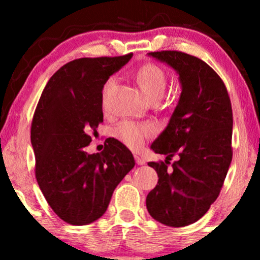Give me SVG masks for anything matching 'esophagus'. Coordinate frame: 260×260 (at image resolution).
<instances>
[{
    "label": "esophagus",
    "instance_id": "34e87169",
    "mask_svg": "<svg viewBox=\"0 0 260 260\" xmlns=\"http://www.w3.org/2000/svg\"><path fill=\"white\" fill-rule=\"evenodd\" d=\"M134 159H136V162L138 164V165H144L145 164V160L143 159V157H140L139 155H134Z\"/></svg>",
    "mask_w": 260,
    "mask_h": 260
}]
</instances>
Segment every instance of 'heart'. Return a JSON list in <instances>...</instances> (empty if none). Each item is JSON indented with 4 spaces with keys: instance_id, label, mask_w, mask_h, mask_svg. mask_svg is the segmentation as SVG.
I'll return each mask as SVG.
<instances>
[{
    "instance_id": "heart-1",
    "label": "heart",
    "mask_w": 260,
    "mask_h": 260,
    "mask_svg": "<svg viewBox=\"0 0 260 260\" xmlns=\"http://www.w3.org/2000/svg\"><path fill=\"white\" fill-rule=\"evenodd\" d=\"M137 79L143 91L150 100L160 99L166 88V73L159 64L154 62H147L142 64L137 71ZM116 77L111 76L105 80L103 85V101L105 103L110 89L115 84ZM155 127L151 123L123 121L115 127L113 136L121 143L132 149H138L143 145L145 139L154 136Z\"/></svg>"
}]
</instances>
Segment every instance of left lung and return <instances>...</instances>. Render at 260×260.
<instances>
[{"label": "left lung", "mask_w": 260, "mask_h": 260, "mask_svg": "<svg viewBox=\"0 0 260 260\" xmlns=\"http://www.w3.org/2000/svg\"><path fill=\"white\" fill-rule=\"evenodd\" d=\"M178 72L182 92L168 127L151 149L165 161L148 162L156 187L147 209L156 221L172 228L196 222L216 201L232 160V107L225 83L201 58L176 50L149 52ZM177 154L179 160L169 165Z\"/></svg>", "instance_id": "left-lung-1"}]
</instances>
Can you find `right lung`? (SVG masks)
<instances>
[{
    "instance_id": "add662e5",
    "label": "right lung",
    "mask_w": 260,
    "mask_h": 260,
    "mask_svg": "<svg viewBox=\"0 0 260 260\" xmlns=\"http://www.w3.org/2000/svg\"><path fill=\"white\" fill-rule=\"evenodd\" d=\"M133 53L84 57L62 66L41 92L31 121L35 177L49 205L71 225L104 215L113 190L134 168L133 155L115 138L89 155L103 122V85Z\"/></svg>"
}]
</instances>
